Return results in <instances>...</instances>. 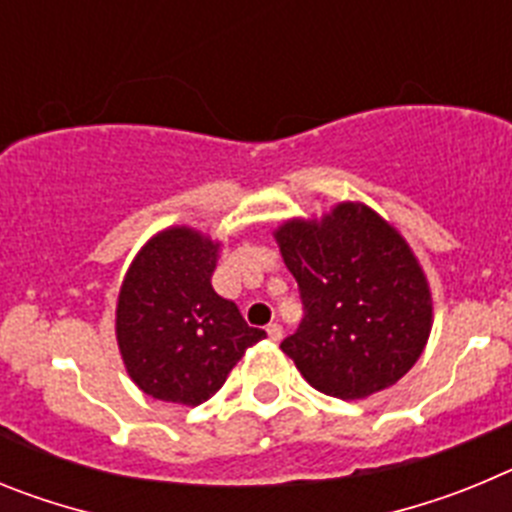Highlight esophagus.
Segmentation results:
<instances>
[{
	"instance_id": "esophagus-1",
	"label": "esophagus",
	"mask_w": 512,
	"mask_h": 512,
	"mask_svg": "<svg viewBox=\"0 0 512 512\" xmlns=\"http://www.w3.org/2000/svg\"><path fill=\"white\" fill-rule=\"evenodd\" d=\"M266 333H269L271 341H282V336H284V330H282V325H279V323L266 325Z\"/></svg>"
}]
</instances>
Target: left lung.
Returning a JSON list of instances; mask_svg holds the SVG:
<instances>
[{"label": "left lung", "mask_w": 512, "mask_h": 512, "mask_svg": "<svg viewBox=\"0 0 512 512\" xmlns=\"http://www.w3.org/2000/svg\"><path fill=\"white\" fill-rule=\"evenodd\" d=\"M277 243L305 310L282 341L302 377L338 400L405 377L423 354L433 307L402 235L366 205L343 202L320 223H284Z\"/></svg>", "instance_id": "1"}]
</instances>
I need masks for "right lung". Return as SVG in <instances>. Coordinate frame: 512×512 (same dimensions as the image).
Wrapping results in <instances>:
<instances>
[{
  "label": "right lung",
  "instance_id": "add662e5",
  "mask_svg": "<svg viewBox=\"0 0 512 512\" xmlns=\"http://www.w3.org/2000/svg\"><path fill=\"white\" fill-rule=\"evenodd\" d=\"M217 243L169 228L140 248L117 300V343L146 395L179 405L210 400L246 348L266 336L212 289Z\"/></svg>",
  "mask_w": 512,
  "mask_h": 512
}]
</instances>
